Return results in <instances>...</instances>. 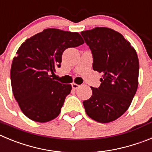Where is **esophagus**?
Wrapping results in <instances>:
<instances>
[{
  "label": "esophagus",
  "instance_id": "esophagus-1",
  "mask_svg": "<svg viewBox=\"0 0 152 152\" xmlns=\"http://www.w3.org/2000/svg\"><path fill=\"white\" fill-rule=\"evenodd\" d=\"M79 87V85L76 84V83H72V88H73V89H77Z\"/></svg>",
  "mask_w": 152,
  "mask_h": 152
}]
</instances>
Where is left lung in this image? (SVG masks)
Wrapping results in <instances>:
<instances>
[{
  "mask_svg": "<svg viewBox=\"0 0 152 152\" xmlns=\"http://www.w3.org/2000/svg\"><path fill=\"white\" fill-rule=\"evenodd\" d=\"M93 57V69L102 73L98 88L83 102L87 115L97 122H112L129 108L139 84L136 50L120 33L106 27L81 32Z\"/></svg>",
  "mask_w": 152,
  "mask_h": 152,
  "instance_id": "1",
  "label": "left lung"
}]
</instances>
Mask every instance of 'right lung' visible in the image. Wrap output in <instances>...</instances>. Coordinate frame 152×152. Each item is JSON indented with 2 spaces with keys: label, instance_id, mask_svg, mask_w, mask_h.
Here are the masks:
<instances>
[{
  "label": "right lung",
  "instance_id": "obj_1",
  "mask_svg": "<svg viewBox=\"0 0 152 152\" xmlns=\"http://www.w3.org/2000/svg\"><path fill=\"white\" fill-rule=\"evenodd\" d=\"M83 43L78 32L46 28L22 44L12 62L10 79L15 99L28 118L45 123L59 115L72 86L50 77L61 67L64 50Z\"/></svg>",
  "mask_w": 152,
  "mask_h": 152
}]
</instances>
